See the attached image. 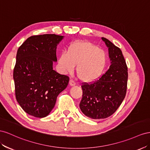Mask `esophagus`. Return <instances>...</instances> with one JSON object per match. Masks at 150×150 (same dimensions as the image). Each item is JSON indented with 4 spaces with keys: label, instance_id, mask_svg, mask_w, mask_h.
Returning a JSON list of instances; mask_svg holds the SVG:
<instances>
[{
    "label": "esophagus",
    "instance_id": "34e87169",
    "mask_svg": "<svg viewBox=\"0 0 150 150\" xmlns=\"http://www.w3.org/2000/svg\"><path fill=\"white\" fill-rule=\"evenodd\" d=\"M69 84L70 86H75V85H76V83L73 80H70L69 82Z\"/></svg>",
    "mask_w": 150,
    "mask_h": 150
}]
</instances>
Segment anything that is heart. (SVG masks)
<instances>
[{
	"label": "heart",
	"instance_id": "1",
	"mask_svg": "<svg viewBox=\"0 0 150 150\" xmlns=\"http://www.w3.org/2000/svg\"><path fill=\"white\" fill-rule=\"evenodd\" d=\"M59 65L64 73L71 72L76 66L78 77L83 82L92 83L100 78L107 63L104 51L87 41H76L68 46L67 53L59 57Z\"/></svg>",
	"mask_w": 150,
	"mask_h": 150
}]
</instances>
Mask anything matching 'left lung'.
Segmentation results:
<instances>
[{
	"instance_id": "8db88e82",
	"label": "left lung",
	"mask_w": 150,
	"mask_h": 150,
	"mask_svg": "<svg viewBox=\"0 0 150 150\" xmlns=\"http://www.w3.org/2000/svg\"><path fill=\"white\" fill-rule=\"evenodd\" d=\"M109 50L110 67L101 77L91 84L82 85L83 95L80 108L86 116L105 119L113 114L126 96L127 67L120 48L102 38Z\"/></svg>"
}]
</instances>
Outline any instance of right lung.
<instances>
[{
    "label": "right lung",
    "instance_id": "right-lung-1",
    "mask_svg": "<svg viewBox=\"0 0 150 150\" xmlns=\"http://www.w3.org/2000/svg\"><path fill=\"white\" fill-rule=\"evenodd\" d=\"M63 39L54 34L33 36L17 52L13 73L16 100L34 117L47 116L69 82L68 76L53 69V62H57V46Z\"/></svg>",
    "mask_w": 150,
    "mask_h": 150
}]
</instances>
